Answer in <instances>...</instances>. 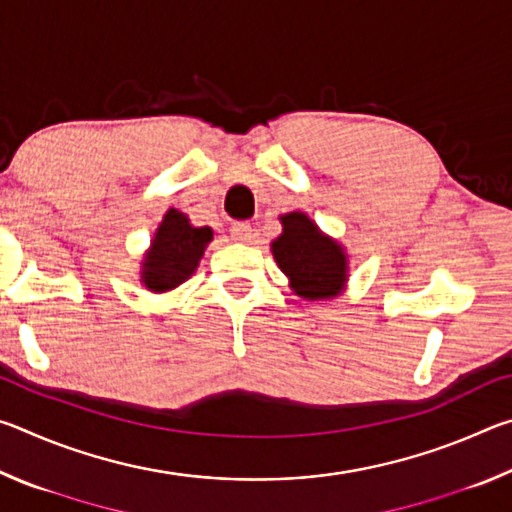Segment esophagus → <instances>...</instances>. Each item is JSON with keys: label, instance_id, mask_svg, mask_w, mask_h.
<instances>
[{"label": "esophagus", "instance_id": "1", "mask_svg": "<svg viewBox=\"0 0 512 512\" xmlns=\"http://www.w3.org/2000/svg\"><path fill=\"white\" fill-rule=\"evenodd\" d=\"M230 237L235 239V241H241V244H246V241H250V239L255 237V230H253V225H250V223L239 221V223H232Z\"/></svg>", "mask_w": 512, "mask_h": 512}]
</instances>
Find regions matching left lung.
<instances>
[{
  "instance_id": "left-lung-1",
  "label": "left lung",
  "mask_w": 512,
  "mask_h": 512,
  "mask_svg": "<svg viewBox=\"0 0 512 512\" xmlns=\"http://www.w3.org/2000/svg\"><path fill=\"white\" fill-rule=\"evenodd\" d=\"M280 223L282 235L271 241V253L291 291L309 302L339 298L350 277L341 241L325 235L305 212L280 214Z\"/></svg>"
}]
</instances>
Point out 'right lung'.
<instances>
[{
	"mask_svg": "<svg viewBox=\"0 0 512 512\" xmlns=\"http://www.w3.org/2000/svg\"><path fill=\"white\" fill-rule=\"evenodd\" d=\"M214 239V230L196 228L180 210H167L155 230L149 250L140 266V282L146 291L167 293L178 289L201 264L205 248Z\"/></svg>",
	"mask_w": 512,
	"mask_h": 512,
	"instance_id": "obj_1",
	"label": "right lung"
}]
</instances>
